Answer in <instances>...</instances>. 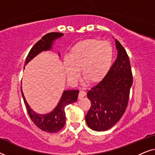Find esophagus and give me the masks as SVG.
<instances>
[{"instance_id": "obj_1", "label": "esophagus", "mask_w": 155, "mask_h": 155, "mask_svg": "<svg viewBox=\"0 0 155 155\" xmlns=\"http://www.w3.org/2000/svg\"><path fill=\"white\" fill-rule=\"evenodd\" d=\"M86 95V92L83 90H80L79 92V95H78V98L82 99V97H84Z\"/></svg>"}]
</instances>
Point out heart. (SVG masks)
I'll list each match as a JSON object with an SVG mask.
<instances>
[{"label": "heart", "instance_id": "1", "mask_svg": "<svg viewBox=\"0 0 155 155\" xmlns=\"http://www.w3.org/2000/svg\"><path fill=\"white\" fill-rule=\"evenodd\" d=\"M114 50L111 44L99 39H86L76 44L64 62L65 73L71 81L79 79L82 71L84 79L97 83L111 68Z\"/></svg>", "mask_w": 155, "mask_h": 155}]
</instances>
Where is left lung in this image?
I'll list each match as a JSON object with an SVG mask.
<instances>
[{"instance_id": "1", "label": "left lung", "mask_w": 155, "mask_h": 155, "mask_svg": "<svg viewBox=\"0 0 155 155\" xmlns=\"http://www.w3.org/2000/svg\"><path fill=\"white\" fill-rule=\"evenodd\" d=\"M117 58L101 82L87 93L91 107L85 116L93 130L105 131L122 117L128 102L133 76L128 54L115 39Z\"/></svg>"}]
</instances>
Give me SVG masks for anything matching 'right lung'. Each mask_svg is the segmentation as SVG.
Instances as JSON below:
<instances>
[{
  "mask_svg": "<svg viewBox=\"0 0 155 155\" xmlns=\"http://www.w3.org/2000/svg\"><path fill=\"white\" fill-rule=\"evenodd\" d=\"M63 36V34L58 32H51L44 35L29 51L25 60V66L40 53L46 51H51L53 45L56 40ZM58 56H60V53H58ZM21 92H22L25 107L31 120L39 129L47 133L58 132L63 128L65 123V106L75 102L78 99V93H79L78 90H64L60 101L53 111L48 114H40L34 111L27 102L25 95L23 94L22 89H21Z\"/></svg>",
  "mask_w": 155,
  "mask_h": 155,
  "instance_id": "add662e5",
  "label": "right lung"
}]
</instances>
